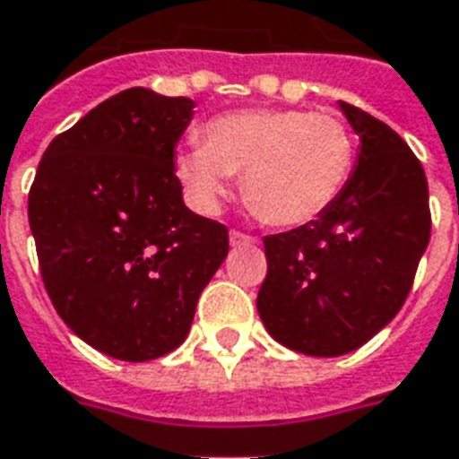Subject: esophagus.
<instances>
[{
  "label": "esophagus",
  "mask_w": 459,
  "mask_h": 459,
  "mask_svg": "<svg viewBox=\"0 0 459 459\" xmlns=\"http://www.w3.org/2000/svg\"><path fill=\"white\" fill-rule=\"evenodd\" d=\"M256 242H258L256 237L239 232V230H232V232H230V244H232V247H249V244H256Z\"/></svg>",
  "instance_id": "obj_1"
}]
</instances>
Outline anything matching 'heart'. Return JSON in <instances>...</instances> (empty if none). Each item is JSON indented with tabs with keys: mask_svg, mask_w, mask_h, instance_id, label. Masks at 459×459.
<instances>
[{
	"mask_svg": "<svg viewBox=\"0 0 459 459\" xmlns=\"http://www.w3.org/2000/svg\"><path fill=\"white\" fill-rule=\"evenodd\" d=\"M356 167V137L343 118L315 111H237L217 116L203 143L177 154V174L205 210L220 205L232 177L261 220L312 222L332 208Z\"/></svg>",
	"mask_w": 459,
	"mask_h": 459,
	"instance_id": "heart-1",
	"label": "heart"
}]
</instances>
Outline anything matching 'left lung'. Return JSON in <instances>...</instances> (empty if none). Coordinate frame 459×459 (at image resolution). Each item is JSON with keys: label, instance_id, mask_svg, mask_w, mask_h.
<instances>
[{"label": "left lung", "instance_id": "left-lung-1", "mask_svg": "<svg viewBox=\"0 0 459 459\" xmlns=\"http://www.w3.org/2000/svg\"><path fill=\"white\" fill-rule=\"evenodd\" d=\"M341 111L360 137L348 186L316 220L264 237L258 315L305 356H343L387 326L430 239L421 161L387 123L346 101Z\"/></svg>", "mask_w": 459, "mask_h": 459}]
</instances>
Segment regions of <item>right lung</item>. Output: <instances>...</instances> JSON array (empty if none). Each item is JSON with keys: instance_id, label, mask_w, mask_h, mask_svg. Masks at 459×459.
Returning <instances> with one entry per match:
<instances>
[{"instance_id": "right-lung-1", "label": "right lung", "mask_w": 459, "mask_h": 459, "mask_svg": "<svg viewBox=\"0 0 459 459\" xmlns=\"http://www.w3.org/2000/svg\"><path fill=\"white\" fill-rule=\"evenodd\" d=\"M193 101L135 86L48 144L29 225L48 298L106 356L143 363L184 343L230 251L222 222L191 212L174 147Z\"/></svg>"}]
</instances>
